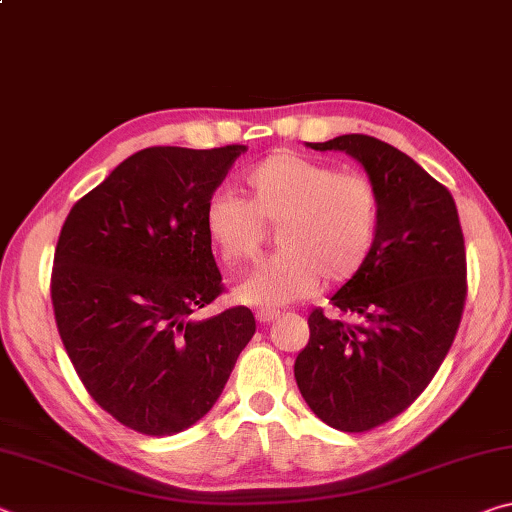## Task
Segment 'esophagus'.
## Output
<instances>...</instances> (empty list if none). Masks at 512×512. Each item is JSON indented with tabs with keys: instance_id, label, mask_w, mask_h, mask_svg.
<instances>
[{
	"instance_id": "obj_1",
	"label": "esophagus",
	"mask_w": 512,
	"mask_h": 512,
	"mask_svg": "<svg viewBox=\"0 0 512 512\" xmlns=\"http://www.w3.org/2000/svg\"><path fill=\"white\" fill-rule=\"evenodd\" d=\"M255 316H257L259 323H262V325H268V323H273V320L277 318V311H271V309H259Z\"/></svg>"
}]
</instances>
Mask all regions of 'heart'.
<instances>
[{
    "mask_svg": "<svg viewBox=\"0 0 512 512\" xmlns=\"http://www.w3.org/2000/svg\"><path fill=\"white\" fill-rule=\"evenodd\" d=\"M246 198L219 194L205 205V235L228 266L255 262L264 223L277 225L280 253L237 287L235 296L277 309L327 284L352 280L375 246L377 192L361 173L336 171L298 153H275L241 178Z\"/></svg>",
    "mask_w": 512,
    "mask_h": 512,
    "instance_id": "heart-1",
    "label": "heart"
}]
</instances>
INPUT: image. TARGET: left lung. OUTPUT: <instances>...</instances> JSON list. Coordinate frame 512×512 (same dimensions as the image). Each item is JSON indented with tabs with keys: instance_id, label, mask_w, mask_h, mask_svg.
Here are the masks:
<instances>
[{
	"instance_id": "left-lung-1",
	"label": "left lung",
	"mask_w": 512,
	"mask_h": 512,
	"mask_svg": "<svg viewBox=\"0 0 512 512\" xmlns=\"http://www.w3.org/2000/svg\"><path fill=\"white\" fill-rule=\"evenodd\" d=\"M307 146L348 153L377 192L372 253L332 296L350 320L311 311L293 366L320 420L361 433L411 406L452 348L467 296L463 230L447 187L395 146L370 135Z\"/></svg>"
}]
</instances>
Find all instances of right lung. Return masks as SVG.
Returning <instances> with one entry per match:
<instances>
[{
  "instance_id": "right-lung-1",
  "label": "right lung",
  "mask_w": 512,
  "mask_h": 512,
  "mask_svg": "<svg viewBox=\"0 0 512 512\" xmlns=\"http://www.w3.org/2000/svg\"><path fill=\"white\" fill-rule=\"evenodd\" d=\"M244 151H137L60 230L51 273L60 339L92 400L146 436L201 420L255 334L248 307L192 316L223 289L203 212Z\"/></svg>"
}]
</instances>
